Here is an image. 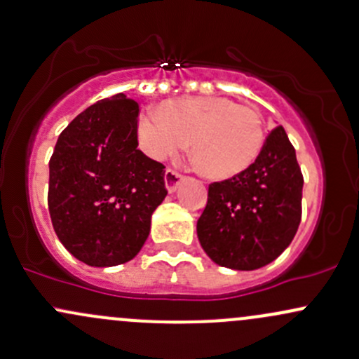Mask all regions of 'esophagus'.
Returning a JSON list of instances; mask_svg holds the SVG:
<instances>
[{
	"instance_id": "1",
	"label": "esophagus",
	"mask_w": 359,
	"mask_h": 359,
	"mask_svg": "<svg viewBox=\"0 0 359 359\" xmlns=\"http://www.w3.org/2000/svg\"><path fill=\"white\" fill-rule=\"evenodd\" d=\"M181 180H183V175L178 171H175V169H168L164 175V181H165V188L169 190V194H172V191L178 190Z\"/></svg>"
}]
</instances>
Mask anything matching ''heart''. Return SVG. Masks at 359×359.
<instances>
[{
  "mask_svg": "<svg viewBox=\"0 0 359 359\" xmlns=\"http://www.w3.org/2000/svg\"><path fill=\"white\" fill-rule=\"evenodd\" d=\"M138 140L147 156L164 161L191 142L203 175L233 178L255 163L265 144L260 113L227 97L169 101L163 113L145 111L138 119Z\"/></svg>",
  "mask_w": 359,
  "mask_h": 359,
  "instance_id": "1",
  "label": "heart"
}]
</instances>
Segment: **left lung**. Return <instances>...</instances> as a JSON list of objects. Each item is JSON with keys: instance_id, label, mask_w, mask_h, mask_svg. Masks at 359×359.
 <instances>
[{"instance_id": "8db88e82", "label": "left lung", "mask_w": 359, "mask_h": 359, "mask_svg": "<svg viewBox=\"0 0 359 359\" xmlns=\"http://www.w3.org/2000/svg\"><path fill=\"white\" fill-rule=\"evenodd\" d=\"M302 195V169L279 125L269 133L255 163L233 178L209 184L207 205L196 222L200 245L222 267H264L294 238Z\"/></svg>"}]
</instances>
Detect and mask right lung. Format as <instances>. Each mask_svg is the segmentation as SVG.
<instances>
[{"label": "right lung", "instance_id": "right-lung-1", "mask_svg": "<svg viewBox=\"0 0 359 359\" xmlns=\"http://www.w3.org/2000/svg\"><path fill=\"white\" fill-rule=\"evenodd\" d=\"M138 111L125 94L92 104L61 132L49 161L53 227L90 267L132 260L168 195L164 164L137 149Z\"/></svg>", "mask_w": 359, "mask_h": 359}]
</instances>
